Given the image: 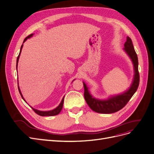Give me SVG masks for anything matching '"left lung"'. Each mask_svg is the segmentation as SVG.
Listing matches in <instances>:
<instances>
[{
	"mask_svg": "<svg viewBox=\"0 0 154 154\" xmlns=\"http://www.w3.org/2000/svg\"><path fill=\"white\" fill-rule=\"evenodd\" d=\"M124 50L129 55L133 62L135 75L134 81L131 88L123 94L116 95L106 100H100L94 99L89 94L86 85L83 83L84 97L87 104L93 111L99 113H113L122 109L128 104L129 100L134 94L138 88L140 84V74L138 71V59L134 50L132 41L129 37L127 38V41L124 44Z\"/></svg>",
	"mask_w": 154,
	"mask_h": 154,
	"instance_id": "8db88e82",
	"label": "left lung"
}]
</instances>
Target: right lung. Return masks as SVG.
Segmentation results:
<instances>
[{
	"mask_svg": "<svg viewBox=\"0 0 154 154\" xmlns=\"http://www.w3.org/2000/svg\"><path fill=\"white\" fill-rule=\"evenodd\" d=\"M32 35H33L32 34H31L29 35L27 37H26V38H25V39H24V41H23V43H24V42H25L26 39H27L28 38H30L31 36H32ZM22 47H23V45H22V46H21L20 54H19V55H18V57H17V66H18V62L19 57H20V55L21 51H22ZM18 91H19V92H20V95H21V96H22V99L25 100V99H23V96H22V93H21V92H20V88H19V87H18ZM63 99H64V97H63V99H62V101H61L60 104H59V106H58L57 108H56L55 109L51 110V111H39V110L35 109H34L33 108H32V109L34 110V112H35L36 114H38V115H40V116H54V115H58V114H59V113L60 112L61 110H62V107H63Z\"/></svg>",
	"mask_w": 154,
	"mask_h": 154,
	"instance_id": "1",
	"label": "right lung"
}]
</instances>
